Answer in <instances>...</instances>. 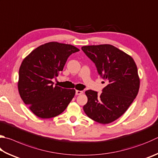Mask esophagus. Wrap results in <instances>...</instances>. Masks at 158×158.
I'll return each mask as SVG.
<instances>
[{
	"label": "esophagus",
	"mask_w": 158,
	"mask_h": 158,
	"mask_svg": "<svg viewBox=\"0 0 158 158\" xmlns=\"http://www.w3.org/2000/svg\"><path fill=\"white\" fill-rule=\"evenodd\" d=\"M83 93V91L81 90H76V95H79Z\"/></svg>",
	"instance_id": "esophagus-1"
}]
</instances>
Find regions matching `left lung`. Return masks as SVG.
Instances as JSON below:
<instances>
[{
	"label": "left lung",
	"mask_w": 158,
	"mask_h": 158,
	"mask_svg": "<svg viewBox=\"0 0 158 158\" xmlns=\"http://www.w3.org/2000/svg\"><path fill=\"white\" fill-rule=\"evenodd\" d=\"M81 50L108 83L100 94L92 90L85 91L88 102L84 110L94 121L109 124L121 117L137 95L139 78L137 65L131 56L112 45H88Z\"/></svg>",
	"instance_id": "8db88e82"
}]
</instances>
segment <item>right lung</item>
Wrapping results in <instances>:
<instances>
[{"instance_id": "right-lung-1", "label": "right lung", "mask_w": 158, "mask_h": 158, "mask_svg": "<svg viewBox=\"0 0 158 158\" xmlns=\"http://www.w3.org/2000/svg\"><path fill=\"white\" fill-rule=\"evenodd\" d=\"M79 51L72 45L50 42L40 45L23 59L19 68L18 88L21 99L32 113L42 119L63 113L75 94L74 89L54 85L72 54Z\"/></svg>"}]
</instances>
